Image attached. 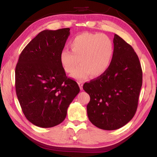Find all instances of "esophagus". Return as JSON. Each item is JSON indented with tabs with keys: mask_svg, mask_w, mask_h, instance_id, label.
I'll list each match as a JSON object with an SVG mask.
<instances>
[{
	"mask_svg": "<svg viewBox=\"0 0 157 157\" xmlns=\"http://www.w3.org/2000/svg\"><path fill=\"white\" fill-rule=\"evenodd\" d=\"M78 86L80 87V89L81 90H82V89H83V88H82V86H83V82L82 81H78Z\"/></svg>",
	"mask_w": 157,
	"mask_h": 157,
	"instance_id": "1",
	"label": "esophagus"
}]
</instances>
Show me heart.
Here are the masks:
<instances>
[{"label": "heart", "mask_w": 157, "mask_h": 157, "mask_svg": "<svg viewBox=\"0 0 157 157\" xmlns=\"http://www.w3.org/2000/svg\"><path fill=\"white\" fill-rule=\"evenodd\" d=\"M70 49L61 50L59 61L66 73H72L78 63L81 65L72 74L76 79H84L90 75L97 77L109 69L114 54L110 38L100 33H82L70 42Z\"/></svg>", "instance_id": "b5f03b06"}]
</instances>
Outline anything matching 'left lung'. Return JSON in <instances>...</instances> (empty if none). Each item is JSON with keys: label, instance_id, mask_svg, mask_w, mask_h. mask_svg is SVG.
<instances>
[{"label": "left lung", "instance_id": "left-lung-1", "mask_svg": "<svg viewBox=\"0 0 157 157\" xmlns=\"http://www.w3.org/2000/svg\"><path fill=\"white\" fill-rule=\"evenodd\" d=\"M114 54L105 73L83 89L90 97L87 105L90 121L102 130H114L134 117L142 86V70L132 47L115 35Z\"/></svg>", "mask_w": 157, "mask_h": 157}]
</instances>
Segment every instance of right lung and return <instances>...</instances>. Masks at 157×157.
Listing matches in <instances>:
<instances>
[{
    "label": "right lung",
    "mask_w": 157,
    "mask_h": 157,
    "mask_svg": "<svg viewBox=\"0 0 157 157\" xmlns=\"http://www.w3.org/2000/svg\"><path fill=\"white\" fill-rule=\"evenodd\" d=\"M69 28L44 30L23 50L16 67V91L27 119L41 128L59 124L70 103L80 92L66 77L59 56Z\"/></svg>",
    "instance_id": "add662e5"
}]
</instances>
